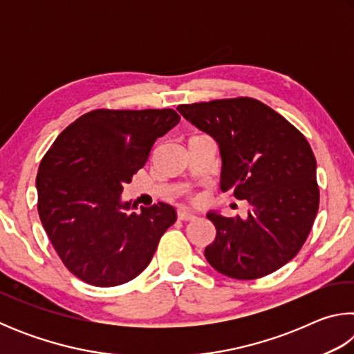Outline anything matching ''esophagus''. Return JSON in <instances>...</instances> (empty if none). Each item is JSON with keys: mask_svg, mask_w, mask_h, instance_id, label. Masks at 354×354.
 I'll return each mask as SVG.
<instances>
[{"mask_svg": "<svg viewBox=\"0 0 354 354\" xmlns=\"http://www.w3.org/2000/svg\"><path fill=\"white\" fill-rule=\"evenodd\" d=\"M178 218L183 220V221H192V220L196 218V215L189 212V211H179L178 212Z\"/></svg>", "mask_w": 354, "mask_h": 354, "instance_id": "esophagus-1", "label": "esophagus"}]
</instances>
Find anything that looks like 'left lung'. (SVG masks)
<instances>
[{"label": "left lung", "mask_w": 354, "mask_h": 354, "mask_svg": "<svg viewBox=\"0 0 354 354\" xmlns=\"http://www.w3.org/2000/svg\"><path fill=\"white\" fill-rule=\"evenodd\" d=\"M181 115L218 143L220 189L247 200L248 215L207 212L217 236L205 256L236 279L277 272L297 256L319 211L317 162L308 140L254 98L178 106Z\"/></svg>", "instance_id": "obj_1"}]
</instances>
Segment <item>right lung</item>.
<instances>
[{
	"label": "right lung",
	"mask_w": 354,
	"mask_h": 354,
	"mask_svg": "<svg viewBox=\"0 0 354 354\" xmlns=\"http://www.w3.org/2000/svg\"><path fill=\"white\" fill-rule=\"evenodd\" d=\"M179 123L173 109H97L65 128L41 159L39 215L64 266L87 284L128 283L151 262L175 207L131 211L123 185L148 160L154 142Z\"/></svg>",
	"instance_id": "1"
}]
</instances>
